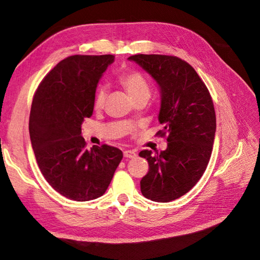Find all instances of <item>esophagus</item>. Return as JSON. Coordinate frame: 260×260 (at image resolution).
Returning a JSON list of instances; mask_svg holds the SVG:
<instances>
[{"mask_svg": "<svg viewBox=\"0 0 260 260\" xmlns=\"http://www.w3.org/2000/svg\"><path fill=\"white\" fill-rule=\"evenodd\" d=\"M124 157L125 158H135L136 152L134 150H125L124 151Z\"/></svg>", "mask_w": 260, "mask_h": 260, "instance_id": "obj_1", "label": "esophagus"}]
</instances>
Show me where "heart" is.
<instances>
[{"instance_id": "heart-1", "label": "heart", "mask_w": 260, "mask_h": 260, "mask_svg": "<svg viewBox=\"0 0 260 260\" xmlns=\"http://www.w3.org/2000/svg\"><path fill=\"white\" fill-rule=\"evenodd\" d=\"M119 82L127 90L132 100L138 98H149L150 96V87L149 82L141 72L127 71L119 76ZM107 99V88L104 86H99L94 91L93 104L95 109H101L104 105Z\"/></svg>"}]
</instances>
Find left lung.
Wrapping results in <instances>:
<instances>
[{
  "label": "left lung",
  "mask_w": 260,
  "mask_h": 260,
  "mask_svg": "<svg viewBox=\"0 0 260 260\" xmlns=\"http://www.w3.org/2000/svg\"><path fill=\"white\" fill-rule=\"evenodd\" d=\"M155 79L160 89L158 120L167 136L166 150L152 155L142 150L148 173L141 180V192L147 199L167 203L177 200L199 182L209 164L215 134V112L205 83L187 61L175 56L133 55Z\"/></svg>",
  "instance_id": "8db88e82"
}]
</instances>
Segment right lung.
Instances as JSON below:
<instances>
[{"mask_svg": "<svg viewBox=\"0 0 260 260\" xmlns=\"http://www.w3.org/2000/svg\"><path fill=\"white\" fill-rule=\"evenodd\" d=\"M113 55H74L60 60L35 91L29 136L39 169L48 183L70 200L102 196L122 152L108 144L85 149L81 125L93 114L94 91Z\"/></svg>", "mask_w": 260, "mask_h": 260, "instance_id": "add662e5", "label": "right lung"}]
</instances>
